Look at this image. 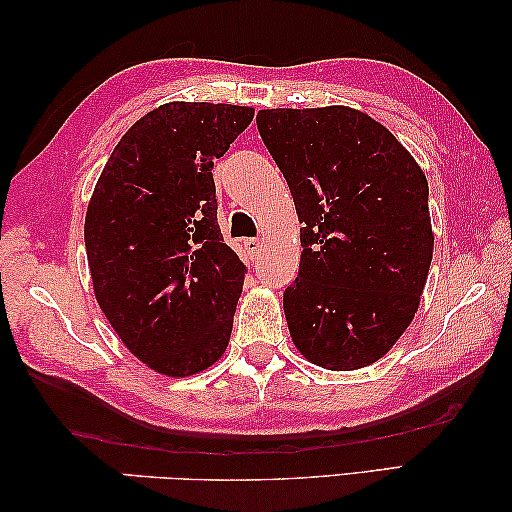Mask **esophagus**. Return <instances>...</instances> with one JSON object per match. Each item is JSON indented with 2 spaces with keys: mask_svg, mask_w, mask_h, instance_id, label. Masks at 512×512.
Listing matches in <instances>:
<instances>
[{
  "mask_svg": "<svg viewBox=\"0 0 512 512\" xmlns=\"http://www.w3.org/2000/svg\"><path fill=\"white\" fill-rule=\"evenodd\" d=\"M245 247H247V251L251 256H256V254H261V249H263V242L258 240V238H249L247 242H245Z\"/></svg>",
  "mask_w": 512,
  "mask_h": 512,
  "instance_id": "obj_1",
  "label": "esophagus"
}]
</instances>
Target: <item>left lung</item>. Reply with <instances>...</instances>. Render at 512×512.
Segmentation results:
<instances>
[{"label":"left lung","mask_w":512,"mask_h":512,"mask_svg":"<svg viewBox=\"0 0 512 512\" xmlns=\"http://www.w3.org/2000/svg\"><path fill=\"white\" fill-rule=\"evenodd\" d=\"M256 122L301 224L299 276L283 292L290 338L324 370L372 365L413 322L429 276L422 167L349 106L265 108Z\"/></svg>","instance_id":"1"}]
</instances>
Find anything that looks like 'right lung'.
<instances>
[{
	"instance_id": "1",
	"label": "right lung",
	"mask_w": 512,
	"mask_h": 512,
	"mask_svg": "<svg viewBox=\"0 0 512 512\" xmlns=\"http://www.w3.org/2000/svg\"><path fill=\"white\" fill-rule=\"evenodd\" d=\"M251 120V106H158L124 133L92 190L83 236L95 299L158 374L204 372L229 345L245 265L222 240L211 170Z\"/></svg>"
}]
</instances>
